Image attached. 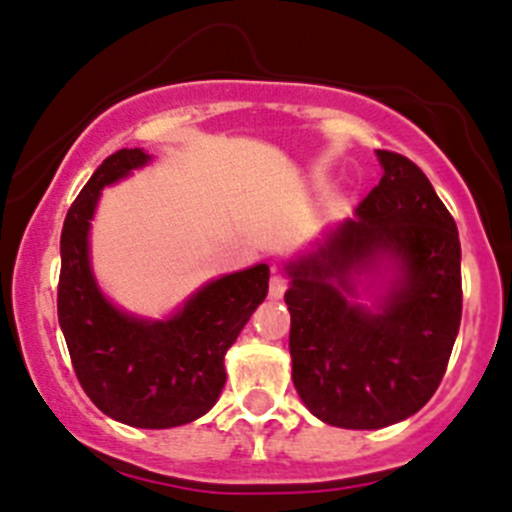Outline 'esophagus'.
<instances>
[{
  "mask_svg": "<svg viewBox=\"0 0 512 512\" xmlns=\"http://www.w3.org/2000/svg\"><path fill=\"white\" fill-rule=\"evenodd\" d=\"M285 290H287V277L282 275V272H275V275L270 277V295L282 297V292Z\"/></svg>",
  "mask_w": 512,
  "mask_h": 512,
  "instance_id": "34e87169",
  "label": "esophagus"
}]
</instances>
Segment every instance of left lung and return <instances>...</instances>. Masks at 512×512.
I'll use <instances>...</instances> for the list:
<instances>
[{
    "mask_svg": "<svg viewBox=\"0 0 512 512\" xmlns=\"http://www.w3.org/2000/svg\"><path fill=\"white\" fill-rule=\"evenodd\" d=\"M382 177L317 255L290 265L292 382L327 425L377 430L418 413L448 367L463 315L453 215L415 162L377 150ZM382 256L401 277L380 313L346 302Z\"/></svg>",
    "mask_w": 512,
    "mask_h": 512,
    "instance_id": "left-lung-1",
    "label": "left lung"
}]
</instances>
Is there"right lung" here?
Instances as JSON below:
<instances>
[{"mask_svg":"<svg viewBox=\"0 0 512 512\" xmlns=\"http://www.w3.org/2000/svg\"><path fill=\"white\" fill-rule=\"evenodd\" d=\"M147 160L137 147L109 155L69 207L59 240L57 315L87 398L119 423L162 430L192 423L217 403L225 352L265 300L270 267L210 282L165 322L137 320L109 305L89 270V220L99 190Z\"/></svg>","mask_w":512,"mask_h":512,"instance_id":"obj_1","label":"right lung"}]
</instances>
